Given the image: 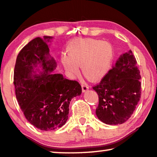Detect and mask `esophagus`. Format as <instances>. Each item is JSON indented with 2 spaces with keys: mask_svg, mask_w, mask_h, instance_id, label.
Masks as SVG:
<instances>
[{
  "mask_svg": "<svg viewBox=\"0 0 157 157\" xmlns=\"http://www.w3.org/2000/svg\"><path fill=\"white\" fill-rule=\"evenodd\" d=\"M82 92H85L86 91H87L89 90V86L85 83H83L82 84Z\"/></svg>",
  "mask_w": 157,
  "mask_h": 157,
  "instance_id": "1",
  "label": "esophagus"
}]
</instances>
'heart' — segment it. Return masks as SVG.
Wrapping results in <instances>:
<instances>
[{"mask_svg":"<svg viewBox=\"0 0 157 157\" xmlns=\"http://www.w3.org/2000/svg\"><path fill=\"white\" fill-rule=\"evenodd\" d=\"M67 55L61 56V62L67 74L78 76L80 66L84 74L93 82L101 80L111 67L113 48L110 43L92 38H76L67 47Z\"/></svg>","mask_w":157,"mask_h":157,"instance_id":"obj_1","label":"heart"}]
</instances>
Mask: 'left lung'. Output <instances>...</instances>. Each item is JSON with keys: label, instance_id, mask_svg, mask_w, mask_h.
<instances>
[{"label": "left lung", "instance_id": "1", "mask_svg": "<svg viewBox=\"0 0 157 157\" xmlns=\"http://www.w3.org/2000/svg\"><path fill=\"white\" fill-rule=\"evenodd\" d=\"M140 71L132 52L121 55L93 90L98 94L96 115L107 124L124 123L130 118L141 94Z\"/></svg>", "mask_w": 157, "mask_h": 157}]
</instances>
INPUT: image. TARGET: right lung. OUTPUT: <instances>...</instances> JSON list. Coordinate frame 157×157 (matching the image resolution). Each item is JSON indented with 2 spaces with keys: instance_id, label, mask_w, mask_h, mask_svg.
<instances>
[{
  "instance_id": "add662e5",
  "label": "right lung",
  "mask_w": 157,
  "mask_h": 157,
  "mask_svg": "<svg viewBox=\"0 0 157 157\" xmlns=\"http://www.w3.org/2000/svg\"><path fill=\"white\" fill-rule=\"evenodd\" d=\"M52 38L38 37L25 46L17 57L13 75L17 100L25 118L44 131L65 124L70 102L82 94L78 82L53 73L57 63L48 45Z\"/></svg>"
}]
</instances>
